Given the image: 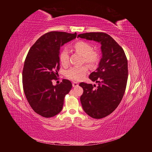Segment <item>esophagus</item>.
<instances>
[{
    "label": "esophagus",
    "mask_w": 152,
    "mask_h": 152,
    "mask_svg": "<svg viewBox=\"0 0 152 152\" xmlns=\"http://www.w3.org/2000/svg\"><path fill=\"white\" fill-rule=\"evenodd\" d=\"M79 86V84H78L77 82H73V84H72V86H73V87H77V86Z\"/></svg>",
    "instance_id": "obj_1"
}]
</instances>
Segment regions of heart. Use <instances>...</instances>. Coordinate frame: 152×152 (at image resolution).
Segmentation results:
<instances>
[{
    "instance_id": "1",
    "label": "heart",
    "mask_w": 152,
    "mask_h": 152,
    "mask_svg": "<svg viewBox=\"0 0 152 152\" xmlns=\"http://www.w3.org/2000/svg\"><path fill=\"white\" fill-rule=\"evenodd\" d=\"M73 48L78 53L81 54L84 61L91 66H94L98 63L99 59V55L96 50H93V46L89 42L85 41H78L73 45ZM59 61L61 64L66 66L69 63V55L66 49H63L59 53ZM88 72V67L86 65L73 66L66 70L65 75L68 79L80 81L86 76Z\"/></svg>"
}]
</instances>
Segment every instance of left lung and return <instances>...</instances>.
<instances>
[{
    "label": "left lung",
    "mask_w": 152,
    "mask_h": 152,
    "mask_svg": "<svg viewBox=\"0 0 152 152\" xmlns=\"http://www.w3.org/2000/svg\"><path fill=\"white\" fill-rule=\"evenodd\" d=\"M77 37L94 40L101 44L102 58L98 68L89 79L98 83L82 82L84 89L80 102L84 112L94 118H102L112 113L120 104L126 88L127 59L123 49L109 35L102 32H90L78 35Z\"/></svg>",
    "instance_id": "1"
}]
</instances>
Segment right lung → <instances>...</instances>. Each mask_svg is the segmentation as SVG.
Masks as SVG:
<instances>
[{
    "mask_svg": "<svg viewBox=\"0 0 152 152\" xmlns=\"http://www.w3.org/2000/svg\"><path fill=\"white\" fill-rule=\"evenodd\" d=\"M77 33L50 31L41 36L30 49L23 70V86L27 101L34 111L45 118L60 112L64 98L72 89L71 82L63 79L53 85L59 69V49L75 39Z\"/></svg>",
    "mask_w": 152,
    "mask_h": 152,
    "instance_id": "add662e5",
    "label": "right lung"
}]
</instances>
